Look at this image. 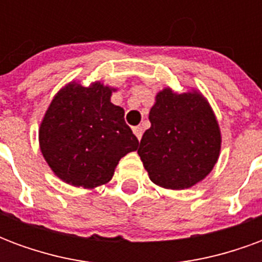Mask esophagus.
<instances>
[{"label": "esophagus", "instance_id": "obj_1", "mask_svg": "<svg viewBox=\"0 0 262 262\" xmlns=\"http://www.w3.org/2000/svg\"><path fill=\"white\" fill-rule=\"evenodd\" d=\"M133 133H135L137 139L140 140V139H142V136H143V127H142V126H135V127H133Z\"/></svg>", "mask_w": 262, "mask_h": 262}]
</instances>
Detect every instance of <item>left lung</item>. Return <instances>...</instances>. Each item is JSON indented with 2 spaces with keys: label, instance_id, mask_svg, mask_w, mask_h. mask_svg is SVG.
Segmentation results:
<instances>
[{
  "label": "left lung",
  "instance_id": "8db88e82",
  "mask_svg": "<svg viewBox=\"0 0 262 262\" xmlns=\"http://www.w3.org/2000/svg\"><path fill=\"white\" fill-rule=\"evenodd\" d=\"M140 156L150 180L167 189H185L202 181L219 159L222 136L206 98L198 91L164 88L150 109Z\"/></svg>",
  "mask_w": 262,
  "mask_h": 262
}]
</instances>
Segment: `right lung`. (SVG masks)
<instances>
[{"mask_svg":"<svg viewBox=\"0 0 262 262\" xmlns=\"http://www.w3.org/2000/svg\"><path fill=\"white\" fill-rule=\"evenodd\" d=\"M115 88L70 82L45 114L39 129L40 151L61 181L95 188L112 180L122 157L139 140L125 122V111L111 102Z\"/></svg>","mask_w":262,"mask_h":262,"instance_id":"1","label":"right lung"}]
</instances>
